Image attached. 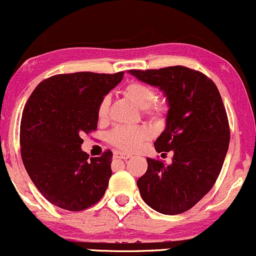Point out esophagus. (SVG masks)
I'll return each mask as SVG.
<instances>
[{"mask_svg":"<svg viewBox=\"0 0 256 256\" xmlns=\"http://www.w3.org/2000/svg\"><path fill=\"white\" fill-rule=\"evenodd\" d=\"M130 158V154H127V153H121V152H115L114 153V159H124L127 160Z\"/></svg>","mask_w":256,"mask_h":256,"instance_id":"obj_1","label":"esophagus"}]
</instances>
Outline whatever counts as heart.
I'll list each match as a JSON object with an SVG mask.
<instances>
[{"label": "heart", "mask_w": 256, "mask_h": 256, "mask_svg": "<svg viewBox=\"0 0 256 256\" xmlns=\"http://www.w3.org/2000/svg\"><path fill=\"white\" fill-rule=\"evenodd\" d=\"M123 94L133 102L138 108L144 109V112L150 118H160L166 112V104L162 100H156V91L152 86L142 82H130L123 88ZM109 110V98L103 97L97 106V118L100 121L106 118ZM150 138V133L144 128L118 127L110 133V142L118 150L126 152H134Z\"/></svg>", "instance_id": "obj_1"}]
</instances>
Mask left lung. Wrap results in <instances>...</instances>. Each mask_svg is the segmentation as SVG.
I'll use <instances>...</instances> for the list:
<instances>
[{
	"label": "left lung",
	"instance_id": "8db88e82",
	"mask_svg": "<svg viewBox=\"0 0 256 256\" xmlns=\"http://www.w3.org/2000/svg\"><path fill=\"white\" fill-rule=\"evenodd\" d=\"M138 80L158 86L168 103L165 130L154 142L156 152H173L171 165L147 158L138 179L144 203L164 215L190 210L218 178L230 141L226 112L209 77L185 66L129 70Z\"/></svg>",
	"mask_w": 256,
	"mask_h": 256
}]
</instances>
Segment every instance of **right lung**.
Masks as SVG:
<instances>
[{"instance_id":"obj_1","label":"right lung","mask_w":256,"mask_h":256,"mask_svg":"<svg viewBox=\"0 0 256 256\" xmlns=\"http://www.w3.org/2000/svg\"><path fill=\"white\" fill-rule=\"evenodd\" d=\"M123 74H56L28 98L20 127L22 162L38 190L56 206L85 210L108 188L112 153L89 158L80 148L82 136L96 130L97 106Z\"/></svg>"}]
</instances>
